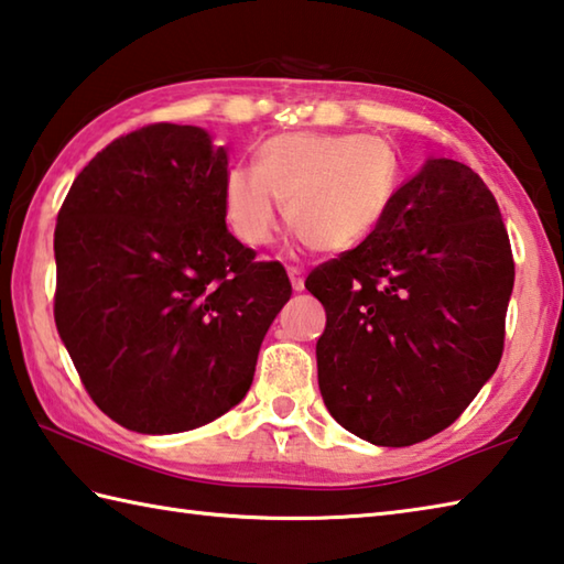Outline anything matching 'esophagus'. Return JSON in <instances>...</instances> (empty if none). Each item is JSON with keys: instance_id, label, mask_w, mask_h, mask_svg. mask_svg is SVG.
Returning <instances> with one entry per match:
<instances>
[{"instance_id": "obj_1", "label": "esophagus", "mask_w": 564, "mask_h": 564, "mask_svg": "<svg viewBox=\"0 0 564 564\" xmlns=\"http://www.w3.org/2000/svg\"><path fill=\"white\" fill-rule=\"evenodd\" d=\"M289 279H291V285L293 291H303V271L299 269V265H289Z\"/></svg>"}]
</instances>
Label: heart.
<instances>
[{"instance_id":"obj_1","label":"heart","mask_w":564,"mask_h":564,"mask_svg":"<svg viewBox=\"0 0 564 564\" xmlns=\"http://www.w3.org/2000/svg\"><path fill=\"white\" fill-rule=\"evenodd\" d=\"M397 160L380 138L283 132L261 142L256 167L237 165L221 189L224 221L249 249L271 243L285 219L303 247H360L392 204Z\"/></svg>"}]
</instances>
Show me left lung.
I'll use <instances>...</instances> for the list:
<instances>
[{"instance_id":"obj_1","label":"left lung","mask_w":564,"mask_h":564,"mask_svg":"<svg viewBox=\"0 0 564 564\" xmlns=\"http://www.w3.org/2000/svg\"><path fill=\"white\" fill-rule=\"evenodd\" d=\"M516 261L494 192L429 160L360 247L305 279L327 323L317 384L337 424L377 446L444 432L503 355Z\"/></svg>"}]
</instances>
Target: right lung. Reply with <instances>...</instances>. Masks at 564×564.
<instances>
[{"label":"right lung","instance_id":"right-lung-1","mask_svg":"<svg viewBox=\"0 0 564 564\" xmlns=\"http://www.w3.org/2000/svg\"><path fill=\"white\" fill-rule=\"evenodd\" d=\"M227 172L202 128L155 122L100 150L58 209V335L96 406L130 432H189L239 404L291 299L283 265L229 234Z\"/></svg>","mask_w":564,"mask_h":564}]
</instances>
